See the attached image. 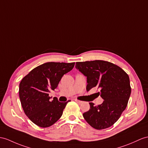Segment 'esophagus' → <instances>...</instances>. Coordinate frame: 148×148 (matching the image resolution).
Here are the masks:
<instances>
[{"instance_id":"1","label":"esophagus","mask_w":148,"mask_h":148,"mask_svg":"<svg viewBox=\"0 0 148 148\" xmlns=\"http://www.w3.org/2000/svg\"><path fill=\"white\" fill-rule=\"evenodd\" d=\"M75 101L76 102H77L78 103H79V104H80V103H82V101H80V100H77V99H75Z\"/></svg>"}]
</instances>
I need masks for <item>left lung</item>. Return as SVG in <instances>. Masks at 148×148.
Here are the masks:
<instances>
[{
  "label": "left lung",
  "mask_w": 148,
  "mask_h": 148,
  "mask_svg": "<svg viewBox=\"0 0 148 148\" xmlns=\"http://www.w3.org/2000/svg\"><path fill=\"white\" fill-rule=\"evenodd\" d=\"M75 67L86 77V91L97 86L104 100L99 106L90 102V109L83 116L96 129L110 127L127 107L131 93L128 75L119 66L103 60L77 62Z\"/></svg>",
  "instance_id": "1"
}]
</instances>
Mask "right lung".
<instances>
[{
  "instance_id": "add662e5",
  "label": "right lung",
  "mask_w": 148,
  "mask_h": 148,
  "mask_svg": "<svg viewBox=\"0 0 148 148\" xmlns=\"http://www.w3.org/2000/svg\"><path fill=\"white\" fill-rule=\"evenodd\" d=\"M75 63L48 62L31 70L19 84V98L24 113L41 127H48L62 117L66 102L57 98L50 100L49 92L55 90L64 74L73 69Z\"/></svg>"
}]
</instances>
